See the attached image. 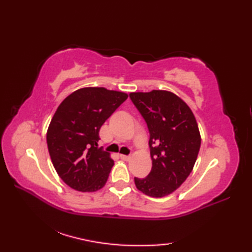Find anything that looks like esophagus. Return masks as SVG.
<instances>
[{
  "label": "esophagus",
  "mask_w": 252,
  "mask_h": 252,
  "mask_svg": "<svg viewBox=\"0 0 252 252\" xmlns=\"http://www.w3.org/2000/svg\"><path fill=\"white\" fill-rule=\"evenodd\" d=\"M120 158L122 160H125V161H129V160L131 159L130 156H126V155H120Z\"/></svg>",
  "instance_id": "obj_1"
}]
</instances>
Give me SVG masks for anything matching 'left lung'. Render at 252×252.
<instances>
[{"label":"left lung","mask_w":252,"mask_h":252,"mask_svg":"<svg viewBox=\"0 0 252 252\" xmlns=\"http://www.w3.org/2000/svg\"><path fill=\"white\" fill-rule=\"evenodd\" d=\"M130 97L145 119L153 167L146 178H134L136 189L149 197L172 194L194 168L201 136L191 109L164 90L132 92Z\"/></svg>","instance_id":"8db88e82"}]
</instances>
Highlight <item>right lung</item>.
Wrapping results in <instances>:
<instances>
[{"label": "right lung", "mask_w": 252, "mask_h": 252, "mask_svg": "<svg viewBox=\"0 0 252 252\" xmlns=\"http://www.w3.org/2000/svg\"><path fill=\"white\" fill-rule=\"evenodd\" d=\"M127 94L105 88H82L68 95L46 132L47 148L60 178L72 189H103L114 165L110 154L98 147L99 130Z\"/></svg>", "instance_id": "obj_1"}]
</instances>
